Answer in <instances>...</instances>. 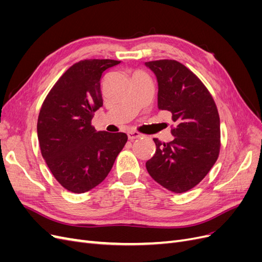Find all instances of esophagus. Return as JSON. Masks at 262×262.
<instances>
[{
    "instance_id": "esophagus-1",
    "label": "esophagus",
    "mask_w": 262,
    "mask_h": 262,
    "mask_svg": "<svg viewBox=\"0 0 262 262\" xmlns=\"http://www.w3.org/2000/svg\"><path fill=\"white\" fill-rule=\"evenodd\" d=\"M140 137H141V134H140L139 132H137V131H129V132H128V138H129V140H131V141L136 140V139H139Z\"/></svg>"
}]
</instances>
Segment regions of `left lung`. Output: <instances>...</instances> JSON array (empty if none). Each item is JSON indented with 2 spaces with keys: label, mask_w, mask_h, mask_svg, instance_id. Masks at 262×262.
Segmentation results:
<instances>
[{
  "label": "left lung",
  "mask_w": 262,
  "mask_h": 262,
  "mask_svg": "<svg viewBox=\"0 0 262 262\" xmlns=\"http://www.w3.org/2000/svg\"><path fill=\"white\" fill-rule=\"evenodd\" d=\"M158 83L157 106L171 113L172 141L153 139L145 164L156 182L175 193L195 187L215 164L221 147L220 116L212 95L193 72L176 60L145 62Z\"/></svg>",
  "instance_id": "obj_1"
}]
</instances>
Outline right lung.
Segmentation results:
<instances>
[{"label":"right lung","instance_id":"1","mask_svg":"<svg viewBox=\"0 0 262 262\" xmlns=\"http://www.w3.org/2000/svg\"><path fill=\"white\" fill-rule=\"evenodd\" d=\"M120 61L90 59L66 71L47 95L38 117L41 155L59 184L84 193L104 181L128 141L125 133L96 131L94 113L102 106L101 80Z\"/></svg>","mask_w":262,"mask_h":262}]
</instances>
